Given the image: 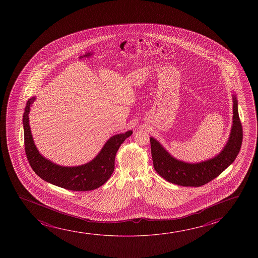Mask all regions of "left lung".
I'll list each match as a JSON object with an SVG mask.
<instances>
[{"label":"left lung","instance_id":"1","mask_svg":"<svg viewBox=\"0 0 258 258\" xmlns=\"http://www.w3.org/2000/svg\"><path fill=\"white\" fill-rule=\"evenodd\" d=\"M233 124L222 151L210 159L188 163L177 159L154 138H150L156 172L171 183L183 187H200L219 176L236 159L242 144V127L238 113V100L233 94Z\"/></svg>","mask_w":258,"mask_h":258}]
</instances>
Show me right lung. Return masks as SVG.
Masks as SVG:
<instances>
[{
  "label": "right lung",
  "instance_id": "1",
  "mask_svg": "<svg viewBox=\"0 0 258 258\" xmlns=\"http://www.w3.org/2000/svg\"><path fill=\"white\" fill-rule=\"evenodd\" d=\"M36 97L28 99L23 115L25 153L30 166L42 180L69 190H93L107 181L114 169L118 149L133 131L114 135L106 142L94 159L77 166H63L52 162L39 153L33 141L29 123V113Z\"/></svg>",
  "mask_w": 258,
  "mask_h": 258
}]
</instances>
